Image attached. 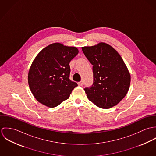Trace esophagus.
Returning a JSON list of instances; mask_svg holds the SVG:
<instances>
[{
	"instance_id": "esophagus-1",
	"label": "esophagus",
	"mask_w": 156,
	"mask_h": 156,
	"mask_svg": "<svg viewBox=\"0 0 156 156\" xmlns=\"http://www.w3.org/2000/svg\"><path fill=\"white\" fill-rule=\"evenodd\" d=\"M83 84H84V82H83V81H81V82H80L78 83V85H79V86H80V87L83 86Z\"/></svg>"
}]
</instances>
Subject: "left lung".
I'll use <instances>...</instances> for the list:
<instances>
[{
	"mask_svg": "<svg viewBox=\"0 0 156 156\" xmlns=\"http://www.w3.org/2000/svg\"><path fill=\"white\" fill-rule=\"evenodd\" d=\"M82 49L93 65V85L84 89L89 101L103 109L116 106L126 95L131 81L121 56L111 45L102 42Z\"/></svg>",
	"mask_w": 156,
	"mask_h": 156,
	"instance_id": "8db88e82",
	"label": "left lung"
}]
</instances>
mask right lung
I'll list each match as a JSON object with an SVG mask.
<instances>
[{
  "mask_svg": "<svg viewBox=\"0 0 156 156\" xmlns=\"http://www.w3.org/2000/svg\"><path fill=\"white\" fill-rule=\"evenodd\" d=\"M79 53L76 47L48 45L37 55L28 73V84L40 103L55 108L69 97L77 86L69 80V62Z\"/></svg>",
  "mask_w": 156,
  "mask_h": 156,
  "instance_id": "obj_1",
  "label": "right lung"
}]
</instances>
